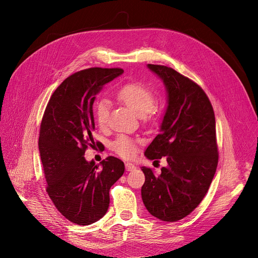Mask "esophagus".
<instances>
[{
  "label": "esophagus",
  "instance_id": "obj_1",
  "mask_svg": "<svg viewBox=\"0 0 258 258\" xmlns=\"http://www.w3.org/2000/svg\"><path fill=\"white\" fill-rule=\"evenodd\" d=\"M136 168V166H135V164H133V163H125V169L127 170V171H131V170H133V169H135Z\"/></svg>",
  "mask_w": 258,
  "mask_h": 258
}]
</instances>
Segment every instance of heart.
I'll list each match as a JSON object with an SVG mask.
<instances>
[{
    "label": "heart",
    "mask_w": 258,
    "mask_h": 258,
    "mask_svg": "<svg viewBox=\"0 0 258 258\" xmlns=\"http://www.w3.org/2000/svg\"><path fill=\"white\" fill-rule=\"evenodd\" d=\"M117 97L139 116L151 112L155 102L153 93L138 83H132L121 87L117 92ZM108 112H110V102L107 99H100L95 104V118L99 125L103 126L106 124ZM112 147L117 154L124 158H130L135 153V143L126 136H119L113 142Z\"/></svg>",
    "instance_id": "1"
}]
</instances>
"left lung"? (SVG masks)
<instances>
[{
	"mask_svg": "<svg viewBox=\"0 0 258 258\" xmlns=\"http://www.w3.org/2000/svg\"><path fill=\"white\" fill-rule=\"evenodd\" d=\"M147 68L163 83L167 105L159 134L144 156L165 157L167 166L160 174L142 167L141 197L153 216L171 223L192 212L212 182L219 161L215 117L207 95L192 80L165 66Z\"/></svg>",
	"mask_w": 258,
	"mask_h": 258,
	"instance_id": "left-lung-1",
	"label": "left lung"
}]
</instances>
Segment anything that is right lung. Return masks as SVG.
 <instances>
[{"mask_svg":"<svg viewBox=\"0 0 258 258\" xmlns=\"http://www.w3.org/2000/svg\"><path fill=\"white\" fill-rule=\"evenodd\" d=\"M122 69H91L66 78L54 91L40 124L38 150L47 192L70 222L86 226L99 221L110 205V188L124 172V163L107 157L99 164L87 161L94 145L93 104L103 87Z\"/></svg>","mask_w":258,"mask_h":258,"instance_id":"right-lung-1","label":"right lung"}]
</instances>
